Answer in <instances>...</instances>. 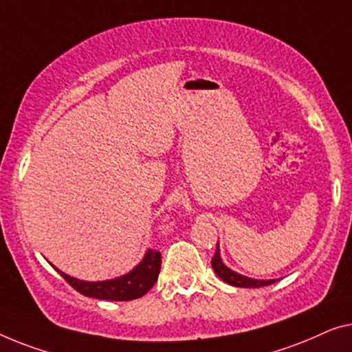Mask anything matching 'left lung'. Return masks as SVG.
Wrapping results in <instances>:
<instances>
[{
    "label": "left lung",
    "mask_w": 352,
    "mask_h": 352,
    "mask_svg": "<svg viewBox=\"0 0 352 352\" xmlns=\"http://www.w3.org/2000/svg\"><path fill=\"white\" fill-rule=\"evenodd\" d=\"M212 268L217 273V276L220 277L221 280H225L226 284L234 285V287H245V289H250V287H265V285H271L274 284L276 279H270V280H258V279H252V277H245L242 274H237L234 271H231L226 265H223V261L220 258V249L219 244H217V250L214 258H212Z\"/></svg>",
    "instance_id": "8db88e82"
}]
</instances>
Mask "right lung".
Here are the masks:
<instances>
[{"instance_id":"add662e5","label":"right lung","mask_w":352,"mask_h":352,"mask_svg":"<svg viewBox=\"0 0 352 352\" xmlns=\"http://www.w3.org/2000/svg\"><path fill=\"white\" fill-rule=\"evenodd\" d=\"M57 270V268H56ZM161 271V254L160 250H146L143 260L133 268L131 273L111 280L100 282H87L79 280L75 277L62 273H57L70 284L73 289L84 296H92L98 300H111V301H129L140 298L148 290L155 285L157 280V274Z\"/></svg>"}]
</instances>
